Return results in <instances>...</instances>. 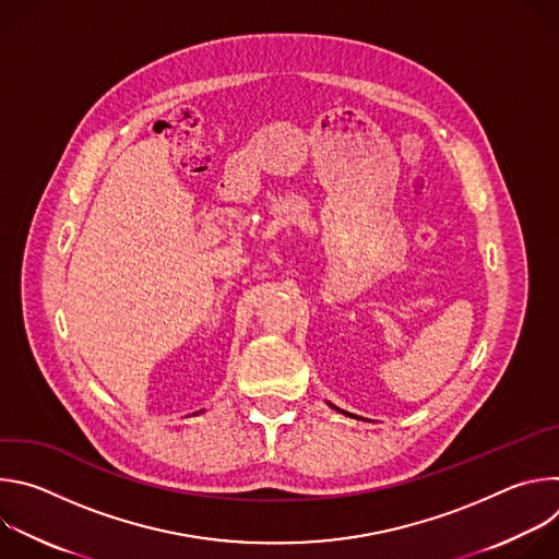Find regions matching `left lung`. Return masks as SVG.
Wrapping results in <instances>:
<instances>
[{"instance_id": "left-lung-1", "label": "left lung", "mask_w": 559, "mask_h": 559, "mask_svg": "<svg viewBox=\"0 0 559 559\" xmlns=\"http://www.w3.org/2000/svg\"><path fill=\"white\" fill-rule=\"evenodd\" d=\"M328 405H330V407H332V409H336V412H341V414H345V416H352V414H347V412H343V409H338V407H334V405H332V403H328ZM354 418H356V416H354Z\"/></svg>"}]
</instances>
